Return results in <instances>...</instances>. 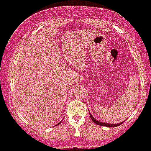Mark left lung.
I'll return each mask as SVG.
<instances>
[{"instance_id": "1", "label": "left lung", "mask_w": 151, "mask_h": 151, "mask_svg": "<svg viewBox=\"0 0 151 151\" xmlns=\"http://www.w3.org/2000/svg\"><path fill=\"white\" fill-rule=\"evenodd\" d=\"M90 114V113H89ZM90 118L92 119V120L96 124L98 125H101V126H106V127H111V128H112V127H117V126H119V125H120L122 124V123H119V124H106V123H101V122L98 121V120H97V119H95L93 117V115H91L90 114Z\"/></svg>"}]
</instances>
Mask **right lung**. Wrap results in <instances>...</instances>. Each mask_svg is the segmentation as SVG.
Instances as JSON below:
<instances>
[{
	"instance_id": "1",
	"label": "right lung",
	"mask_w": 151,
	"mask_h": 151,
	"mask_svg": "<svg viewBox=\"0 0 151 151\" xmlns=\"http://www.w3.org/2000/svg\"><path fill=\"white\" fill-rule=\"evenodd\" d=\"M60 123H61V122H60ZM60 123H59V124H60Z\"/></svg>"
}]
</instances>
